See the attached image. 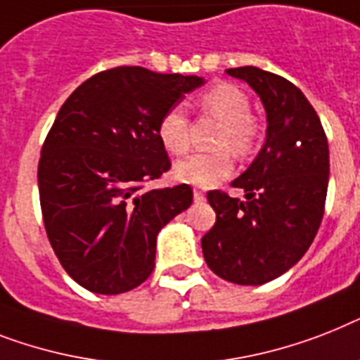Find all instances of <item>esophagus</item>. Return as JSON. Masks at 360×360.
<instances>
[{"mask_svg":"<svg viewBox=\"0 0 360 360\" xmlns=\"http://www.w3.org/2000/svg\"><path fill=\"white\" fill-rule=\"evenodd\" d=\"M194 200L195 201H203V200H205V194H203L201 190H194Z\"/></svg>","mask_w":360,"mask_h":360,"instance_id":"34e87169","label":"esophagus"}]
</instances>
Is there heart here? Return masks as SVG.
<instances>
[{"mask_svg":"<svg viewBox=\"0 0 360 360\" xmlns=\"http://www.w3.org/2000/svg\"><path fill=\"white\" fill-rule=\"evenodd\" d=\"M201 109L214 114L226 122L221 129L218 146L231 148L238 155H248L257 144L255 120L251 118V103L238 86L229 83H218L203 92L200 98ZM157 136L166 151L172 155H183L190 148L188 116L181 107H170L159 120ZM233 172V157L229 151L214 153H195L179 160L174 166V177L185 185L210 188L229 177Z\"/></svg>","mask_w":360,"mask_h":360,"instance_id":"obj_1","label":"heart"}]
</instances>
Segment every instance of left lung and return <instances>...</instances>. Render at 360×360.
<instances>
[{
  "label": "left lung",
  "instance_id": "8db88e82",
  "mask_svg": "<svg viewBox=\"0 0 360 360\" xmlns=\"http://www.w3.org/2000/svg\"><path fill=\"white\" fill-rule=\"evenodd\" d=\"M255 90L266 110V140L231 185L246 201L220 190L207 194L214 227L201 250L216 276L236 285H264L296 264L322 224L329 183V146L309 99L285 77L255 66L229 68Z\"/></svg>",
  "mask_w": 360,
  "mask_h": 360
}]
</instances>
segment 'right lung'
<instances>
[{
  "instance_id": "obj_1",
  "label": "right lung",
  "mask_w": 360,
  "mask_h": 360,
  "mask_svg": "<svg viewBox=\"0 0 360 360\" xmlns=\"http://www.w3.org/2000/svg\"><path fill=\"white\" fill-rule=\"evenodd\" d=\"M205 84L198 75L120 66L86 79L58 110L38 162L44 226L75 283L122 294L151 276L159 231L192 205V188L144 190L170 170L160 116Z\"/></svg>"
}]
</instances>
